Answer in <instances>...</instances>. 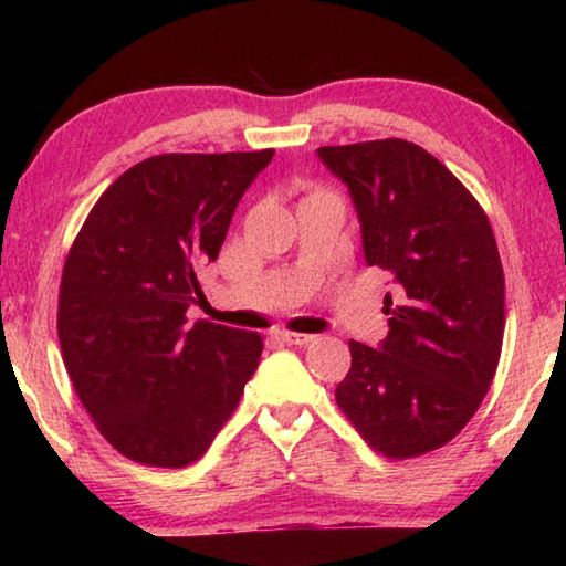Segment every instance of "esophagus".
<instances>
[{
  "label": "esophagus",
  "mask_w": 566,
  "mask_h": 566,
  "mask_svg": "<svg viewBox=\"0 0 566 566\" xmlns=\"http://www.w3.org/2000/svg\"><path fill=\"white\" fill-rule=\"evenodd\" d=\"M276 339H282L286 344H296V347H302V344H310L314 337L312 334H300V332H276Z\"/></svg>",
  "instance_id": "obj_1"
}]
</instances>
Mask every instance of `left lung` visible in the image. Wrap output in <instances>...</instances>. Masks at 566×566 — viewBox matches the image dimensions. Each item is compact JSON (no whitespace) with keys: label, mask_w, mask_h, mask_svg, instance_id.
I'll use <instances>...</instances> for the list:
<instances>
[{"label":"left lung","mask_w":566,"mask_h":566,"mask_svg":"<svg viewBox=\"0 0 566 566\" xmlns=\"http://www.w3.org/2000/svg\"><path fill=\"white\" fill-rule=\"evenodd\" d=\"M317 157L349 191L364 262L399 296L377 347L349 342L352 369L334 397L377 452H432L474 417L500 364L504 274L490 219L411 142L319 147Z\"/></svg>","instance_id":"obj_1"}]
</instances>
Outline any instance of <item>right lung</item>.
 Returning <instances> with one entry per match:
<instances>
[{"label": "right lung", "instance_id": "add662e5", "mask_svg": "<svg viewBox=\"0 0 566 566\" xmlns=\"http://www.w3.org/2000/svg\"><path fill=\"white\" fill-rule=\"evenodd\" d=\"M274 149L149 157L114 181L64 262V367L104 439L134 462L187 467L237 409L262 337L187 324L239 199Z\"/></svg>", "mask_w": 566, "mask_h": 566}]
</instances>
